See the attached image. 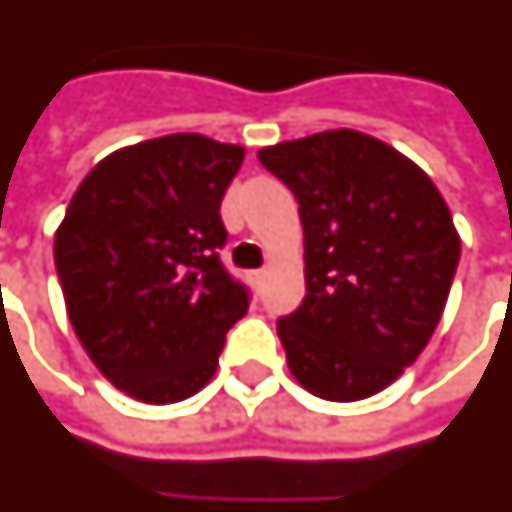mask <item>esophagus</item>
<instances>
[{
	"label": "esophagus",
	"mask_w": 512,
	"mask_h": 512,
	"mask_svg": "<svg viewBox=\"0 0 512 512\" xmlns=\"http://www.w3.org/2000/svg\"><path fill=\"white\" fill-rule=\"evenodd\" d=\"M264 278H267V272H264V270H253L251 272V281L256 283V286H261V283H264Z\"/></svg>",
	"instance_id": "1"
}]
</instances>
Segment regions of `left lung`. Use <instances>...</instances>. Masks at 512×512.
I'll list each match as a JSON object with an SVG mask.
<instances>
[{"label": "left lung", "mask_w": 512, "mask_h": 512, "mask_svg": "<svg viewBox=\"0 0 512 512\" xmlns=\"http://www.w3.org/2000/svg\"><path fill=\"white\" fill-rule=\"evenodd\" d=\"M300 204L305 300L278 322L297 382L324 401L382 393L442 319L461 237L414 160L360 130L259 149Z\"/></svg>", "instance_id": "obj_1"}]
</instances>
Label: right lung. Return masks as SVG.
<instances>
[{"label": "right lung", "mask_w": 512, "mask_h": 512, "mask_svg": "<svg viewBox=\"0 0 512 512\" xmlns=\"http://www.w3.org/2000/svg\"><path fill=\"white\" fill-rule=\"evenodd\" d=\"M240 144L174 133L111 152L54 234L67 319L89 360L141 404H177L215 376L248 294L223 270L220 199Z\"/></svg>", "instance_id": "1"}]
</instances>
